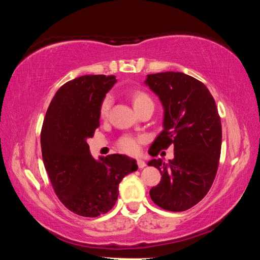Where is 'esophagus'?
<instances>
[{"label": "esophagus", "instance_id": "esophagus-1", "mask_svg": "<svg viewBox=\"0 0 260 260\" xmlns=\"http://www.w3.org/2000/svg\"><path fill=\"white\" fill-rule=\"evenodd\" d=\"M138 166H139V169H143V167H146V162H144L142 159H138Z\"/></svg>", "mask_w": 260, "mask_h": 260}]
</instances>
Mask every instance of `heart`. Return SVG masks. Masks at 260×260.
Here are the masks:
<instances>
[{
	"label": "heart",
	"mask_w": 260,
	"mask_h": 260,
	"mask_svg": "<svg viewBox=\"0 0 260 260\" xmlns=\"http://www.w3.org/2000/svg\"><path fill=\"white\" fill-rule=\"evenodd\" d=\"M131 101L133 103V107L136 111H140L147 105H153L152 99L149 96L148 93L141 89H135L131 93ZM112 104L111 95L104 96L102 102L100 104V117L107 118L110 108ZM144 142L142 136H133V135H122L121 138L117 141V147L120 151L127 153V155H136L141 150V146Z\"/></svg>",
	"instance_id": "obj_1"
}]
</instances>
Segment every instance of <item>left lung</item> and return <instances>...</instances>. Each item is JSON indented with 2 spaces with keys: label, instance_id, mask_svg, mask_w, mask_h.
I'll return each mask as SVG.
<instances>
[{
  "label": "left lung",
  "instance_id": "8db88e82",
  "mask_svg": "<svg viewBox=\"0 0 260 260\" xmlns=\"http://www.w3.org/2000/svg\"><path fill=\"white\" fill-rule=\"evenodd\" d=\"M147 85L164 105V129L149 153L157 156L170 146L174 158L167 164L151 159L161 174L150 189L159 208L181 212L204 199L214 181L221 152V121L213 96L203 82L182 72L148 74Z\"/></svg>",
  "mask_w": 260,
  "mask_h": 260
}]
</instances>
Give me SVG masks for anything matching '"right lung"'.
I'll return each instance as SVG.
<instances>
[{"label":"right lung","mask_w":260,"mask_h":260,"mask_svg":"<svg viewBox=\"0 0 260 260\" xmlns=\"http://www.w3.org/2000/svg\"><path fill=\"white\" fill-rule=\"evenodd\" d=\"M116 81L91 74L64 83L42 124V159L52 188L65 208L81 217L109 212L121 180L138 170L134 159L118 153L96 161L87 143L100 126V104Z\"/></svg>","instance_id":"right-lung-1"}]
</instances>
